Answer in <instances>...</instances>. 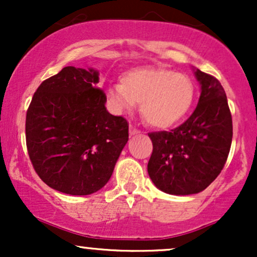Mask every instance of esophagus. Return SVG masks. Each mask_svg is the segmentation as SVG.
I'll return each mask as SVG.
<instances>
[{
	"label": "esophagus",
	"instance_id": "esophagus-1",
	"mask_svg": "<svg viewBox=\"0 0 257 257\" xmlns=\"http://www.w3.org/2000/svg\"><path fill=\"white\" fill-rule=\"evenodd\" d=\"M139 133H140V131L135 128L134 125H133V124L129 125V134H131V135H137V134H139Z\"/></svg>",
	"mask_w": 257,
	"mask_h": 257
}]
</instances>
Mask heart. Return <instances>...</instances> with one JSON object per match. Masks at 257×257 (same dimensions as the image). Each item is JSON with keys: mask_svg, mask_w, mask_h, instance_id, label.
Here are the masks:
<instances>
[{"mask_svg": "<svg viewBox=\"0 0 257 257\" xmlns=\"http://www.w3.org/2000/svg\"><path fill=\"white\" fill-rule=\"evenodd\" d=\"M106 99L116 113L140 102L144 119L155 128H169L190 111L194 87L188 76L161 67H138L120 77V84L106 88Z\"/></svg>", "mask_w": 257, "mask_h": 257, "instance_id": "b5f03b06", "label": "heart"}]
</instances>
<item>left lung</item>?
Listing matches in <instances>:
<instances>
[{
	"mask_svg": "<svg viewBox=\"0 0 257 257\" xmlns=\"http://www.w3.org/2000/svg\"><path fill=\"white\" fill-rule=\"evenodd\" d=\"M193 72L200 96L190 118L172 132L149 134L150 178L158 190L175 196L205 190L222 170L232 144V116L222 85L198 69Z\"/></svg>",
	"mask_w": 257,
	"mask_h": 257,
	"instance_id": "1",
	"label": "left lung"
}]
</instances>
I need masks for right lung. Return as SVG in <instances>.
<instances>
[{"label":"right lung","instance_id":"right-lung-1","mask_svg":"<svg viewBox=\"0 0 257 257\" xmlns=\"http://www.w3.org/2000/svg\"><path fill=\"white\" fill-rule=\"evenodd\" d=\"M99 71L66 66L37 88L26 112V146L53 190L87 196L110 180L128 141V122L106 110Z\"/></svg>","mask_w":257,"mask_h":257}]
</instances>
